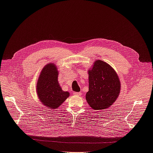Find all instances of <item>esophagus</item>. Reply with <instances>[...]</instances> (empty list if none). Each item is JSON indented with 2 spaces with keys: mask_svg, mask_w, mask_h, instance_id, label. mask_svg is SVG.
<instances>
[{
  "mask_svg": "<svg viewBox=\"0 0 153 153\" xmlns=\"http://www.w3.org/2000/svg\"><path fill=\"white\" fill-rule=\"evenodd\" d=\"M73 95H75V96H80L81 93L80 92H73Z\"/></svg>",
  "mask_w": 153,
  "mask_h": 153,
  "instance_id": "esophagus-1",
  "label": "esophagus"
}]
</instances>
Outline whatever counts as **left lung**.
<instances>
[{
	"mask_svg": "<svg viewBox=\"0 0 153 153\" xmlns=\"http://www.w3.org/2000/svg\"><path fill=\"white\" fill-rule=\"evenodd\" d=\"M89 91L86 100L94 110L108 108L116 101L120 91V82L113 68L98 60L89 69Z\"/></svg>",
	"mask_w": 153,
	"mask_h": 153,
	"instance_id": "8db88e82",
	"label": "left lung"
}]
</instances>
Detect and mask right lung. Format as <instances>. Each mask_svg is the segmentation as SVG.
<instances>
[{
  "label": "right lung",
  "mask_w": 153,
  "mask_h": 153,
  "mask_svg": "<svg viewBox=\"0 0 153 153\" xmlns=\"http://www.w3.org/2000/svg\"><path fill=\"white\" fill-rule=\"evenodd\" d=\"M59 72L55 64H48L42 69L36 83V93L42 104L56 109L66 100L69 93L64 91L58 81Z\"/></svg>",
  "instance_id": "1"
}]
</instances>
